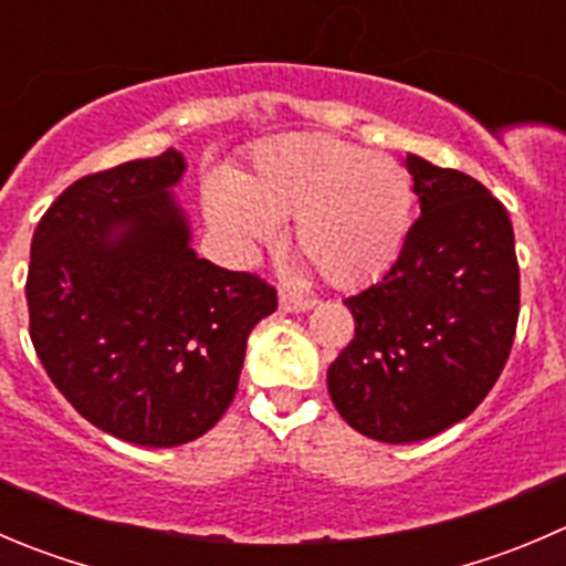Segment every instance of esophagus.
<instances>
[{"instance_id": "esophagus-1", "label": "esophagus", "mask_w": 566, "mask_h": 566, "mask_svg": "<svg viewBox=\"0 0 566 566\" xmlns=\"http://www.w3.org/2000/svg\"><path fill=\"white\" fill-rule=\"evenodd\" d=\"M279 306H282L284 312H306L315 306V298H304V295H295V293H287V290H282V293H279Z\"/></svg>"}]
</instances>
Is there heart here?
I'll use <instances>...</instances> for the list:
<instances>
[{
    "label": "heart",
    "instance_id": "heart-1",
    "mask_svg": "<svg viewBox=\"0 0 566 566\" xmlns=\"http://www.w3.org/2000/svg\"><path fill=\"white\" fill-rule=\"evenodd\" d=\"M411 179L395 160L326 135L290 132L251 149L243 171L205 190L212 227L260 245L290 221V243L334 287H361L398 260L411 227Z\"/></svg>",
    "mask_w": 566,
    "mask_h": 566
}]
</instances>
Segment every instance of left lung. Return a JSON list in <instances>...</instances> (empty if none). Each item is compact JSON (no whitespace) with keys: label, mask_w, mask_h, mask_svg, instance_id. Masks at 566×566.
<instances>
[{"label":"left lung","mask_w":566,"mask_h":566,"mask_svg":"<svg viewBox=\"0 0 566 566\" xmlns=\"http://www.w3.org/2000/svg\"><path fill=\"white\" fill-rule=\"evenodd\" d=\"M420 218L398 260L345 298L354 339L328 367L350 429L403 446L464 420L495 387L520 317L509 212L479 179L406 155Z\"/></svg>","instance_id":"obj_1"}]
</instances>
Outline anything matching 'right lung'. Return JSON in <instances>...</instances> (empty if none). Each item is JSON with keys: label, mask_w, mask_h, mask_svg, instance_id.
Masks as SVG:
<instances>
[{"label": "right lung", "mask_w": 566, "mask_h": 566, "mask_svg": "<svg viewBox=\"0 0 566 566\" xmlns=\"http://www.w3.org/2000/svg\"><path fill=\"white\" fill-rule=\"evenodd\" d=\"M168 149L87 174L32 234L27 306L43 370L96 429L146 448L207 434L238 392L276 287L190 249Z\"/></svg>", "instance_id": "1"}]
</instances>
